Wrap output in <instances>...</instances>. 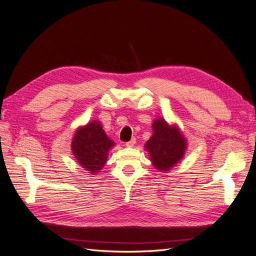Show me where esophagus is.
Masks as SVG:
<instances>
[{
  "instance_id": "34e87169",
  "label": "esophagus",
  "mask_w": 256,
  "mask_h": 256,
  "mask_svg": "<svg viewBox=\"0 0 256 256\" xmlns=\"http://www.w3.org/2000/svg\"><path fill=\"white\" fill-rule=\"evenodd\" d=\"M136 138H132L129 142L126 143V146H127V147H134V144H136Z\"/></svg>"
}]
</instances>
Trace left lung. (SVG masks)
Returning a JSON list of instances; mask_svg holds the SVG:
<instances>
[{
  "instance_id": "left-lung-1",
  "label": "left lung",
  "mask_w": 256,
  "mask_h": 256,
  "mask_svg": "<svg viewBox=\"0 0 256 256\" xmlns=\"http://www.w3.org/2000/svg\"><path fill=\"white\" fill-rule=\"evenodd\" d=\"M152 128V136L144 147L154 168L161 173H168L182 160L188 141L176 124H168L162 118L154 120Z\"/></svg>"
}]
</instances>
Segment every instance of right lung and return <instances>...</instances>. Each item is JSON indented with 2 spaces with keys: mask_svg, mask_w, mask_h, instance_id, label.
<instances>
[{
  "mask_svg": "<svg viewBox=\"0 0 256 256\" xmlns=\"http://www.w3.org/2000/svg\"><path fill=\"white\" fill-rule=\"evenodd\" d=\"M114 146V141L106 136L102 122L96 120L76 128L72 141V150L76 162L90 174L102 171Z\"/></svg>",
  "mask_w": 256,
  "mask_h": 256,
  "instance_id": "obj_1",
  "label": "right lung"
}]
</instances>
